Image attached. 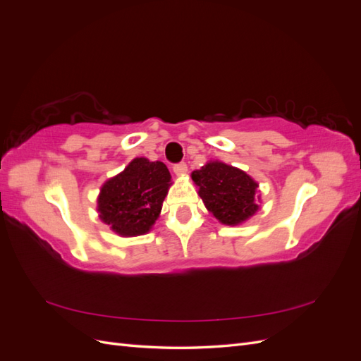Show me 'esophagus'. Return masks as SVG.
<instances>
[{
	"label": "esophagus",
	"mask_w": 361,
	"mask_h": 361,
	"mask_svg": "<svg viewBox=\"0 0 361 361\" xmlns=\"http://www.w3.org/2000/svg\"><path fill=\"white\" fill-rule=\"evenodd\" d=\"M173 171L176 173L178 176H183V174L188 171V166L185 162H178V164H174V166H173Z\"/></svg>",
	"instance_id": "esophagus-1"
}]
</instances>
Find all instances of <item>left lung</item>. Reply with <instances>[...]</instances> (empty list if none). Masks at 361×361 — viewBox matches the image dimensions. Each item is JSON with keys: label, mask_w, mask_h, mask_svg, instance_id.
<instances>
[{"label": "left lung", "mask_w": 361, "mask_h": 361, "mask_svg": "<svg viewBox=\"0 0 361 361\" xmlns=\"http://www.w3.org/2000/svg\"><path fill=\"white\" fill-rule=\"evenodd\" d=\"M191 178L207 211L223 224L243 223L259 209L255 202L257 183L243 170L212 161L192 171Z\"/></svg>", "instance_id": "8db88e82"}]
</instances>
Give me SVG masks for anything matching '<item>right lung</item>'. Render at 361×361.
<instances>
[{
  "instance_id": "right-lung-1",
  "label": "right lung",
  "mask_w": 361,
  "mask_h": 361,
  "mask_svg": "<svg viewBox=\"0 0 361 361\" xmlns=\"http://www.w3.org/2000/svg\"><path fill=\"white\" fill-rule=\"evenodd\" d=\"M170 179L164 162L135 158L122 173L104 183L97 200L101 220L122 236L149 232L159 216Z\"/></svg>"
}]
</instances>
